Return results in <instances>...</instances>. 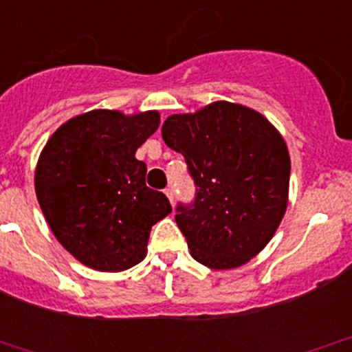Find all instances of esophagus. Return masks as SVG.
Wrapping results in <instances>:
<instances>
[{"instance_id":"obj_1","label":"esophagus","mask_w":352,"mask_h":352,"mask_svg":"<svg viewBox=\"0 0 352 352\" xmlns=\"http://www.w3.org/2000/svg\"><path fill=\"white\" fill-rule=\"evenodd\" d=\"M165 194H166V197L170 199V202H172V204H173V196H175V194H173V189H172V187H166V189H165Z\"/></svg>"}]
</instances>
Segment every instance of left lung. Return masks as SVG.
Listing matches in <instances>:
<instances>
[{"label":"left lung","mask_w":352,"mask_h":352,"mask_svg":"<svg viewBox=\"0 0 352 352\" xmlns=\"http://www.w3.org/2000/svg\"><path fill=\"white\" fill-rule=\"evenodd\" d=\"M162 136L196 184L194 202H180L175 214L190 255L211 269L247 264L286 211L291 160L283 136L262 113L230 102L170 116Z\"/></svg>","instance_id":"left-lung-1"}]
</instances>
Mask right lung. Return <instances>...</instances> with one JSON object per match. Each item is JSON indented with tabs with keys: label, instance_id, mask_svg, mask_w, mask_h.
Segmentation results:
<instances>
[{
	"label": "right lung",
	"instance_id": "obj_1",
	"mask_svg": "<svg viewBox=\"0 0 352 352\" xmlns=\"http://www.w3.org/2000/svg\"><path fill=\"white\" fill-rule=\"evenodd\" d=\"M160 113L91 110L63 124L38 156L35 194L58 242L81 264L119 272L146 257L151 226L172 212L146 186L136 150Z\"/></svg>",
	"mask_w": 352,
	"mask_h": 352
}]
</instances>
